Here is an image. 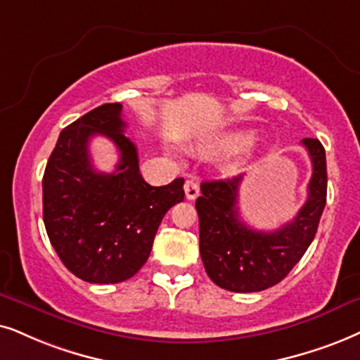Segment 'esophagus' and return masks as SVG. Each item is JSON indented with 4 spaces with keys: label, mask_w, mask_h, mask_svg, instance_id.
Returning a JSON list of instances; mask_svg holds the SVG:
<instances>
[{
    "label": "esophagus",
    "mask_w": 360,
    "mask_h": 360,
    "mask_svg": "<svg viewBox=\"0 0 360 360\" xmlns=\"http://www.w3.org/2000/svg\"><path fill=\"white\" fill-rule=\"evenodd\" d=\"M184 193H186V198H188L189 201H194V199L199 195V184L194 177H189V179L186 181Z\"/></svg>",
    "instance_id": "esophagus-1"
}]
</instances>
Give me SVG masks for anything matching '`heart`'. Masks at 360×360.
Segmentation results:
<instances>
[{
    "mask_svg": "<svg viewBox=\"0 0 360 360\" xmlns=\"http://www.w3.org/2000/svg\"><path fill=\"white\" fill-rule=\"evenodd\" d=\"M254 139H256V133L251 129L229 131V133H224L209 141L204 146V151L214 154H234L240 150L241 153L227 165V172H239L244 167L245 161H248Z\"/></svg>",
    "mask_w": 360,
    "mask_h": 360,
    "instance_id": "1",
    "label": "heart"
}]
</instances>
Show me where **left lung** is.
Segmentation results:
<instances>
[{
    "mask_svg": "<svg viewBox=\"0 0 360 360\" xmlns=\"http://www.w3.org/2000/svg\"><path fill=\"white\" fill-rule=\"evenodd\" d=\"M312 161L307 201L279 229L256 231L240 221L238 198L243 176L206 181L195 199L199 249L211 281L233 292H259L281 282L301 261L317 233L327 198L326 151L319 139H302Z\"/></svg>",
    "mask_w": 360,
    "mask_h": 360,
    "instance_id": "obj_1",
    "label": "left lung"
}]
</instances>
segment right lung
Listing matches in <instances>:
<instances>
[{
    "mask_svg": "<svg viewBox=\"0 0 360 360\" xmlns=\"http://www.w3.org/2000/svg\"><path fill=\"white\" fill-rule=\"evenodd\" d=\"M120 103L86 112L59 134L43 176V221L61 262L91 284H116L148 261L165 214L184 199V179L151 186L138 149L126 138ZM111 139L120 153L115 173L92 167L89 141Z\"/></svg>",
    "mask_w": 360,
    "mask_h": 360,
    "instance_id": "add662e5",
    "label": "right lung"
}]
</instances>
